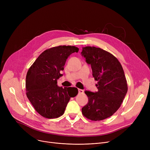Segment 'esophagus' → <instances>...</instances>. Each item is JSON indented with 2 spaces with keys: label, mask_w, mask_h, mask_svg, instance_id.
Instances as JSON below:
<instances>
[{
  "label": "esophagus",
  "mask_w": 150,
  "mask_h": 150,
  "mask_svg": "<svg viewBox=\"0 0 150 150\" xmlns=\"http://www.w3.org/2000/svg\"><path fill=\"white\" fill-rule=\"evenodd\" d=\"M83 92H84V91H83V90L80 89H78V93H79L80 94L83 93Z\"/></svg>",
  "instance_id": "1"
}]
</instances>
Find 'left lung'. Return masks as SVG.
I'll return each mask as SVG.
<instances>
[{
    "label": "left lung",
    "instance_id": "left-lung-1",
    "mask_svg": "<svg viewBox=\"0 0 150 150\" xmlns=\"http://www.w3.org/2000/svg\"><path fill=\"white\" fill-rule=\"evenodd\" d=\"M82 49V56L98 81L97 92L85 91L89 102L82 108V114L92 121L104 120L120 107L128 91L127 79L120 62L112 54L96 47Z\"/></svg>",
    "mask_w": 150,
    "mask_h": 150
}]
</instances>
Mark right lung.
Wrapping results in <instances>:
<instances>
[{
	"mask_svg": "<svg viewBox=\"0 0 150 150\" xmlns=\"http://www.w3.org/2000/svg\"><path fill=\"white\" fill-rule=\"evenodd\" d=\"M75 46L59 45L44 51L29 68L25 81L26 95L41 116L55 119L64 113L71 97H75L76 88L59 87L57 80L62 75L66 59L78 52Z\"/></svg>",
	"mask_w": 150,
	"mask_h": 150,
	"instance_id": "right-lung-1",
	"label": "right lung"
}]
</instances>
